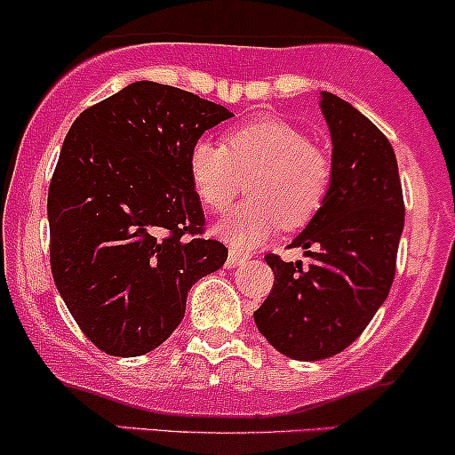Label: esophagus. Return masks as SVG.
Segmentation results:
<instances>
[{"label": "esophagus", "mask_w": 455, "mask_h": 455, "mask_svg": "<svg viewBox=\"0 0 455 455\" xmlns=\"http://www.w3.org/2000/svg\"><path fill=\"white\" fill-rule=\"evenodd\" d=\"M246 261H249V255L246 253H240V251H235V249L228 251V259H227L228 268H237V266L246 264Z\"/></svg>", "instance_id": "esophagus-1"}]
</instances>
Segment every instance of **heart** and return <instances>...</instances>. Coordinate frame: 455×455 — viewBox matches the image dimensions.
I'll list each match as a JSON object with an SVG mask.
<instances>
[{
  "instance_id": "heart-1",
  "label": "heart",
  "mask_w": 455,
  "mask_h": 455,
  "mask_svg": "<svg viewBox=\"0 0 455 455\" xmlns=\"http://www.w3.org/2000/svg\"><path fill=\"white\" fill-rule=\"evenodd\" d=\"M187 169L196 196L211 213H224L249 178L253 200L220 224V235L237 249L259 244L282 224H308L332 182V164L323 149L299 127L275 116L235 127L224 142L196 140Z\"/></svg>"
}]
</instances>
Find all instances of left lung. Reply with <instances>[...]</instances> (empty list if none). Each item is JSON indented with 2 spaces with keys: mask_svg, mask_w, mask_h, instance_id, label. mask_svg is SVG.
Returning <instances> with one entry per match:
<instances>
[{
  "mask_svg": "<svg viewBox=\"0 0 455 455\" xmlns=\"http://www.w3.org/2000/svg\"><path fill=\"white\" fill-rule=\"evenodd\" d=\"M321 109L332 134V182L291 244L310 261L266 255L275 283L255 310L266 341L297 361L339 355L368 328L392 288L405 222L396 156L383 132L330 92Z\"/></svg>",
  "mask_w": 455,
  "mask_h": 455,
  "instance_id": "8db88e82",
  "label": "left lung"
}]
</instances>
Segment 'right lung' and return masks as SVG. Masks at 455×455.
Masks as SVG:
<instances>
[{"instance_id":"add662e5","label":"right lung","mask_w":455,"mask_h":455,"mask_svg":"<svg viewBox=\"0 0 455 455\" xmlns=\"http://www.w3.org/2000/svg\"><path fill=\"white\" fill-rule=\"evenodd\" d=\"M231 116L194 92L139 81L68 132L48 189L50 268L105 355L158 347L185 316L189 288L227 261V246L204 237L187 160Z\"/></svg>"}]
</instances>
